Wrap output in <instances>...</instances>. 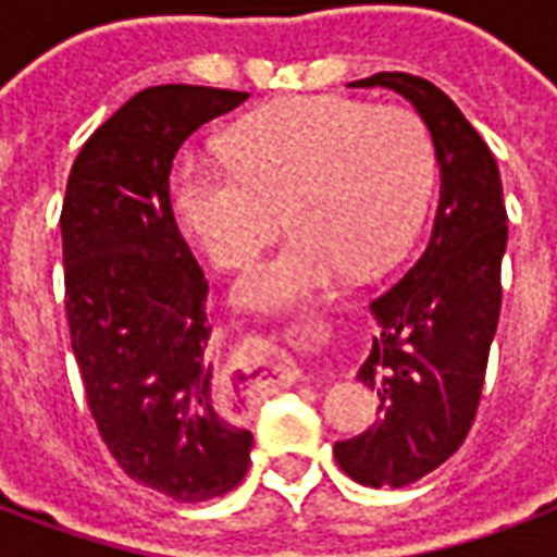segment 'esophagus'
<instances>
[{
    "label": "esophagus",
    "mask_w": 557,
    "mask_h": 557,
    "mask_svg": "<svg viewBox=\"0 0 557 557\" xmlns=\"http://www.w3.org/2000/svg\"><path fill=\"white\" fill-rule=\"evenodd\" d=\"M327 339H331V325L322 322L319 315H310L304 325H292L286 331V343L301 351H319Z\"/></svg>",
    "instance_id": "obj_1"
}]
</instances>
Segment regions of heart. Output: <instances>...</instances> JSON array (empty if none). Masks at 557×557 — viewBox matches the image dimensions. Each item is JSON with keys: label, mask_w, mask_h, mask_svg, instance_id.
Segmentation results:
<instances>
[{"label": "heart", "mask_w": 557, "mask_h": 557, "mask_svg": "<svg viewBox=\"0 0 557 557\" xmlns=\"http://www.w3.org/2000/svg\"><path fill=\"white\" fill-rule=\"evenodd\" d=\"M232 166L184 160L172 206L218 268H242L283 226L295 235L235 283L247 310L310 301L349 271L373 274L411 242L435 175L430 127L406 107L286 98L223 137Z\"/></svg>", "instance_id": "obj_1"}]
</instances>
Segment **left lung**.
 <instances>
[{
    "mask_svg": "<svg viewBox=\"0 0 557 557\" xmlns=\"http://www.w3.org/2000/svg\"><path fill=\"white\" fill-rule=\"evenodd\" d=\"M358 89L399 91L430 127L442 172L430 242L370 310L379 322L358 379L379 418L334 444L337 466L363 486H409L459 450L474 423L502 313L507 208L490 146L430 79L382 71Z\"/></svg>",
    "mask_w": 557,
    "mask_h": 557,
    "instance_id": "1",
    "label": "left lung"
}]
</instances>
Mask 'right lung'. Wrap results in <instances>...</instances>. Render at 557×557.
Wrapping results in <instances>:
<instances>
[{"mask_svg": "<svg viewBox=\"0 0 557 557\" xmlns=\"http://www.w3.org/2000/svg\"><path fill=\"white\" fill-rule=\"evenodd\" d=\"M247 91L151 86L103 122L67 175L62 259L71 349L107 450L175 502L235 490L253 435L214 385L208 280L170 202L175 151Z\"/></svg>", "mask_w": 557, "mask_h": 557, "instance_id": "add662e5", "label": "right lung"}]
</instances>
